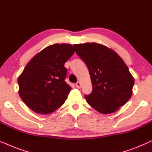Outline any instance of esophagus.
Returning <instances> with one entry per match:
<instances>
[{
  "mask_svg": "<svg viewBox=\"0 0 152 152\" xmlns=\"http://www.w3.org/2000/svg\"><path fill=\"white\" fill-rule=\"evenodd\" d=\"M76 86L77 88L80 89V87H81V84H80V82H77V83H76Z\"/></svg>",
  "mask_w": 152,
  "mask_h": 152,
  "instance_id": "esophagus-1",
  "label": "esophagus"
}]
</instances>
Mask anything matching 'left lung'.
Segmentation results:
<instances>
[{
    "label": "left lung",
    "mask_w": 152,
    "mask_h": 152,
    "mask_svg": "<svg viewBox=\"0 0 152 152\" xmlns=\"http://www.w3.org/2000/svg\"><path fill=\"white\" fill-rule=\"evenodd\" d=\"M74 46L90 74L92 91L85 96L87 103L101 114L115 112L132 94L134 79L127 66L114 51L101 44Z\"/></svg>",
    "instance_id": "8db88e82"
}]
</instances>
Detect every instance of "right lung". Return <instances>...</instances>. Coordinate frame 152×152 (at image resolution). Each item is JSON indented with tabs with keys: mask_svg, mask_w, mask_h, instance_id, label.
I'll return each instance as SVG.
<instances>
[{
	"mask_svg": "<svg viewBox=\"0 0 152 152\" xmlns=\"http://www.w3.org/2000/svg\"><path fill=\"white\" fill-rule=\"evenodd\" d=\"M75 50L69 44L47 47L31 58L18 77L19 95L38 114H47L63 105L71 87L65 81L64 67Z\"/></svg>",
	"mask_w": 152,
	"mask_h": 152,
	"instance_id": "obj_1",
	"label": "right lung"
}]
</instances>
